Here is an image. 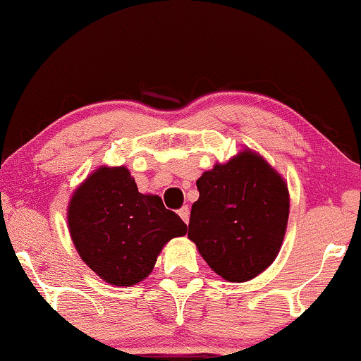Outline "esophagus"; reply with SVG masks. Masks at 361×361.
Segmentation results:
<instances>
[{
	"label": "esophagus",
	"mask_w": 361,
	"mask_h": 361,
	"mask_svg": "<svg viewBox=\"0 0 361 361\" xmlns=\"http://www.w3.org/2000/svg\"><path fill=\"white\" fill-rule=\"evenodd\" d=\"M179 216H180V219L185 222V224H188L189 222V216H190V209L188 207V206H182L180 209H179Z\"/></svg>",
	"instance_id": "obj_1"
}]
</instances>
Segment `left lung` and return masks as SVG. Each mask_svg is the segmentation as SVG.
Here are the masks:
<instances>
[{
	"label": "left lung",
	"mask_w": 361,
	"mask_h": 361,
	"mask_svg": "<svg viewBox=\"0 0 361 361\" xmlns=\"http://www.w3.org/2000/svg\"><path fill=\"white\" fill-rule=\"evenodd\" d=\"M189 239L226 281L261 274L281 249L289 216L286 182L261 155L243 150L197 182Z\"/></svg>",
	"instance_id": "1"
}]
</instances>
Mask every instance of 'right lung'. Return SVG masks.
<instances>
[{"instance_id": "obj_1", "label": "right lung", "mask_w": 361, "mask_h": 361, "mask_svg": "<svg viewBox=\"0 0 361 361\" xmlns=\"http://www.w3.org/2000/svg\"><path fill=\"white\" fill-rule=\"evenodd\" d=\"M66 219L80 257L114 286L144 281L162 247L188 233L159 195L139 192L123 166L90 173L70 199Z\"/></svg>"}]
</instances>
